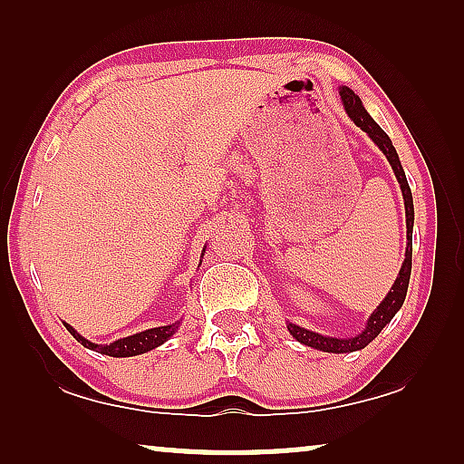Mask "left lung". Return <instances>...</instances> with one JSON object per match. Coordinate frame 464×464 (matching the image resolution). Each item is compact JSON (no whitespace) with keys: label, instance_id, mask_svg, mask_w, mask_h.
<instances>
[{"label":"left lung","instance_id":"1","mask_svg":"<svg viewBox=\"0 0 464 464\" xmlns=\"http://www.w3.org/2000/svg\"><path fill=\"white\" fill-rule=\"evenodd\" d=\"M340 99L348 113V118H351L361 130L367 132V137L378 145V150L386 156L392 173L397 177L399 188H401V194H403V205H405L408 245H405V259L401 264V270H399V275L395 278V283H392V287L389 294H386L384 300L380 302V306L370 314V319H367L365 327L361 329V334H354L353 338H334V335H323V334L313 332V329L295 325V323H287L289 334L294 335L300 344L316 348V351H323V353H335V354L354 353V351H361V348H365L373 338H378V334L389 325L392 316H395L399 313V308L403 306L405 294H408L410 275H411V230H414V200H411V189L408 186V179H405L401 162H399L397 150L392 148V141L389 139V135H386V132L376 124V120L367 113L363 103H361V99L351 91V88L340 86Z\"/></svg>","mask_w":464,"mask_h":464}]
</instances>
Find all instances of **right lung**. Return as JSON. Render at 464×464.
Returning a JSON list of instances; mask_svg holds the SVG:
<instances>
[{
    "label": "right lung",
    "mask_w": 464,
    "mask_h": 464,
    "mask_svg": "<svg viewBox=\"0 0 464 464\" xmlns=\"http://www.w3.org/2000/svg\"><path fill=\"white\" fill-rule=\"evenodd\" d=\"M67 327V332L73 335L75 340L80 342L82 346L91 348V351H97L101 354H107V357H135V354H143L148 351H154L164 342L170 340L177 329H179V321L170 323V325H162V327H151L145 329V332L126 335V338H120L116 342H110V344H94V342L86 340L84 335H80L75 329L69 325V323H63Z\"/></svg>",
    "instance_id": "right-lung-1"
}]
</instances>
